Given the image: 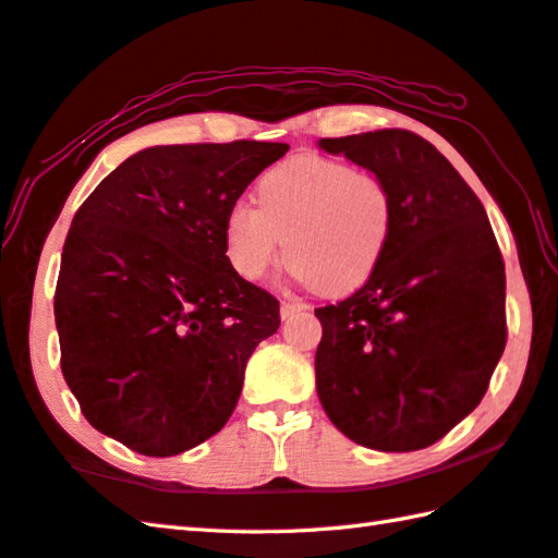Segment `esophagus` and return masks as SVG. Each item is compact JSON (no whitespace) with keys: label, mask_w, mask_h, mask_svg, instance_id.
<instances>
[{"label":"esophagus","mask_w":558,"mask_h":558,"mask_svg":"<svg viewBox=\"0 0 558 558\" xmlns=\"http://www.w3.org/2000/svg\"><path fill=\"white\" fill-rule=\"evenodd\" d=\"M304 310H310V304L298 302V300H286V302L280 304V316H282V319H288V316L298 314V312H304Z\"/></svg>","instance_id":"esophagus-1"}]
</instances>
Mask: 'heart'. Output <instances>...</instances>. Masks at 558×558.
<instances>
[{
	"label": "heart",
	"instance_id": "1",
	"mask_svg": "<svg viewBox=\"0 0 558 558\" xmlns=\"http://www.w3.org/2000/svg\"><path fill=\"white\" fill-rule=\"evenodd\" d=\"M258 207L236 203L225 217V254L256 282L282 256L324 294L357 290L377 270L395 229V193L373 169L298 155L256 185Z\"/></svg>",
	"mask_w": 558,
	"mask_h": 558
}]
</instances>
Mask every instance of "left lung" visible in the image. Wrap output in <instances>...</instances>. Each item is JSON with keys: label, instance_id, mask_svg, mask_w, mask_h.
Returning <instances> with one entry per match:
<instances>
[{"label": "left lung", "instance_id": "8db88e82", "mask_svg": "<svg viewBox=\"0 0 558 558\" xmlns=\"http://www.w3.org/2000/svg\"><path fill=\"white\" fill-rule=\"evenodd\" d=\"M319 147L387 179L395 229L365 286L314 310L316 391L353 442L423 450L478 407L504 355V256L482 201L428 140L391 128Z\"/></svg>", "mask_w": 558, "mask_h": 558}]
</instances>
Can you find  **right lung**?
<instances>
[{"label": "right lung", "mask_w": 558, "mask_h": 558, "mask_svg": "<svg viewBox=\"0 0 558 558\" xmlns=\"http://www.w3.org/2000/svg\"><path fill=\"white\" fill-rule=\"evenodd\" d=\"M286 142L142 149L76 210L54 288L60 367L98 433L147 457L213 438L280 302L225 254V217Z\"/></svg>", "instance_id": "right-lung-1"}]
</instances>
